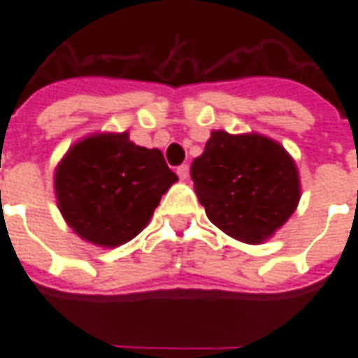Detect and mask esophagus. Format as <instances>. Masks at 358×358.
Masks as SVG:
<instances>
[{
  "label": "esophagus",
  "mask_w": 358,
  "mask_h": 358,
  "mask_svg": "<svg viewBox=\"0 0 358 358\" xmlns=\"http://www.w3.org/2000/svg\"><path fill=\"white\" fill-rule=\"evenodd\" d=\"M176 174L180 176V180H186L189 176V166L187 164H180L178 169H176Z\"/></svg>",
  "instance_id": "obj_1"
}]
</instances>
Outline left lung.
Wrapping results in <instances>:
<instances>
[{
	"mask_svg": "<svg viewBox=\"0 0 358 358\" xmlns=\"http://www.w3.org/2000/svg\"><path fill=\"white\" fill-rule=\"evenodd\" d=\"M192 180L210 222L253 245L285 224L301 197L289 153L261 134L213 132L192 163Z\"/></svg>",
	"mask_w": 358,
	"mask_h": 358,
	"instance_id": "left-lung-1",
	"label": "left lung"
}]
</instances>
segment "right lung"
<instances>
[{
	"label": "right lung",
	"mask_w": 358,
	"mask_h": 358,
	"mask_svg": "<svg viewBox=\"0 0 358 358\" xmlns=\"http://www.w3.org/2000/svg\"><path fill=\"white\" fill-rule=\"evenodd\" d=\"M176 180L159 149L136 145L128 132L94 134L59 163L55 195L66 224L82 240L117 248L148 226Z\"/></svg>",
	"instance_id": "obj_1"
}]
</instances>
